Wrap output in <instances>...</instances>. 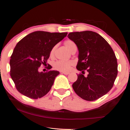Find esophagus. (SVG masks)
Here are the masks:
<instances>
[{"instance_id": "34e87169", "label": "esophagus", "mask_w": 130, "mask_h": 130, "mask_svg": "<svg viewBox=\"0 0 130 130\" xmlns=\"http://www.w3.org/2000/svg\"><path fill=\"white\" fill-rule=\"evenodd\" d=\"M62 74H64V75H68L69 74V72H62Z\"/></svg>"}]
</instances>
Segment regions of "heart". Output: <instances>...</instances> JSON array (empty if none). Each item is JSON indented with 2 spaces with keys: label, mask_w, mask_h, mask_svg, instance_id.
Instances as JSON below:
<instances>
[{
  "label": "heart",
  "mask_w": 130,
  "mask_h": 130,
  "mask_svg": "<svg viewBox=\"0 0 130 130\" xmlns=\"http://www.w3.org/2000/svg\"><path fill=\"white\" fill-rule=\"evenodd\" d=\"M64 43L65 46L69 51H71L75 47H76L75 43L71 40H67ZM56 47V46H55L52 49L51 51V56H54ZM73 65H74V62L72 61H58L54 63V68L56 70L62 71V72H67L70 70L71 67Z\"/></svg>",
  "instance_id": "b5f03b06"
}]
</instances>
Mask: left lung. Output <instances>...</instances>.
I'll list each match as a JSON object with an SVG mask.
<instances>
[{"label": "left lung", "mask_w": 130, "mask_h": 130, "mask_svg": "<svg viewBox=\"0 0 130 130\" xmlns=\"http://www.w3.org/2000/svg\"><path fill=\"white\" fill-rule=\"evenodd\" d=\"M68 37L74 42L79 51L76 69L88 72L87 77L78 75L73 89L84 100H98L111 90L117 76L116 55L106 40L96 32H71Z\"/></svg>", "instance_id": "left-lung-1"}]
</instances>
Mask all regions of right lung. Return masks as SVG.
Wrapping results in <instances>:
<instances>
[{"label": "right lung", "mask_w": 130, "mask_h": 130, "mask_svg": "<svg viewBox=\"0 0 130 130\" xmlns=\"http://www.w3.org/2000/svg\"><path fill=\"white\" fill-rule=\"evenodd\" d=\"M67 32L51 33L36 31L17 43L10 56V76L17 90L32 99L45 96L50 91L57 71L39 72L41 65L46 64L52 49L62 41ZM48 66V69L51 68Z\"/></svg>", "instance_id": "1"}]
</instances>
